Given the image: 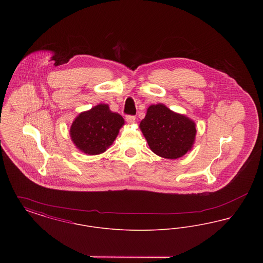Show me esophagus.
I'll return each instance as SVG.
<instances>
[{"label": "esophagus", "instance_id": "34e87169", "mask_svg": "<svg viewBox=\"0 0 263 263\" xmlns=\"http://www.w3.org/2000/svg\"><path fill=\"white\" fill-rule=\"evenodd\" d=\"M126 121H127L128 123L132 124V123L135 122V117L132 116V115H127V116H126Z\"/></svg>", "mask_w": 263, "mask_h": 263}]
</instances>
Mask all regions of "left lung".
<instances>
[{"mask_svg": "<svg viewBox=\"0 0 263 263\" xmlns=\"http://www.w3.org/2000/svg\"><path fill=\"white\" fill-rule=\"evenodd\" d=\"M139 127L151 150L171 160L181 158L192 149L197 132L192 119L163 103L150 105Z\"/></svg>", "mask_w": 263, "mask_h": 263, "instance_id": "8db88e82", "label": "left lung"}]
</instances>
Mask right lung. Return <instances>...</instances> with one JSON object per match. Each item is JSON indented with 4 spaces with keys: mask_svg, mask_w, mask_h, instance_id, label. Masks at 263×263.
<instances>
[{
    "mask_svg": "<svg viewBox=\"0 0 263 263\" xmlns=\"http://www.w3.org/2000/svg\"><path fill=\"white\" fill-rule=\"evenodd\" d=\"M123 117L112 112L108 104L100 103L80 113L70 128V137L76 148L88 156L107 150L124 125Z\"/></svg>",
    "mask_w": 263,
    "mask_h": 263,
    "instance_id": "obj_1",
    "label": "right lung"
}]
</instances>
